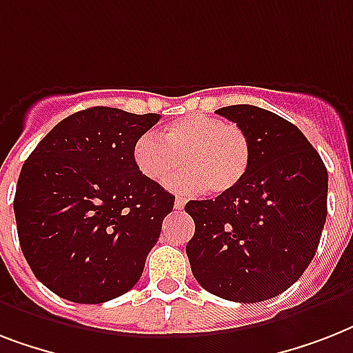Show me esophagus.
Segmentation results:
<instances>
[{
	"label": "esophagus",
	"mask_w": 353,
	"mask_h": 353,
	"mask_svg": "<svg viewBox=\"0 0 353 353\" xmlns=\"http://www.w3.org/2000/svg\"><path fill=\"white\" fill-rule=\"evenodd\" d=\"M185 203H187V199L183 198V196H177L176 198V203H174V207H176L177 210L185 209Z\"/></svg>",
	"instance_id": "34e87169"
}]
</instances>
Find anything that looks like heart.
Segmentation results:
<instances>
[{"label":"heart","mask_w":353,"mask_h":353,"mask_svg":"<svg viewBox=\"0 0 353 353\" xmlns=\"http://www.w3.org/2000/svg\"><path fill=\"white\" fill-rule=\"evenodd\" d=\"M161 137L143 133L133 146L135 165L152 181H165L181 161L188 168L168 181L176 190L225 194L245 177L251 146L236 124L194 113L168 124Z\"/></svg>","instance_id":"heart-1"}]
</instances>
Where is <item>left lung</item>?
<instances>
[{"label": "left lung", "instance_id": "left-lung-1", "mask_svg": "<svg viewBox=\"0 0 353 353\" xmlns=\"http://www.w3.org/2000/svg\"><path fill=\"white\" fill-rule=\"evenodd\" d=\"M249 139L245 177L214 199L188 201L187 256L203 290L262 302L295 284L315 256L328 212V170L304 133L251 104L216 110Z\"/></svg>", "mask_w": 353, "mask_h": 353}]
</instances>
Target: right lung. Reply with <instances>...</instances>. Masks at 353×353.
<instances>
[{"instance_id": "add662e5", "label": "right lung", "mask_w": 353, "mask_h": 353, "mask_svg": "<svg viewBox=\"0 0 353 353\" xmlns=\"http://www.w3.org/2000/svg\"><path fill=\"white\" fill-rule=\"evenodd\" d=\"M159 119L88 108L58 122L23 163L14 196L19 245L58 296L101 304L141 279L176 199L133 159Z\"/></svg>"}]
</instances>
